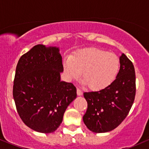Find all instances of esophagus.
Here are the masks:
<instances>
[{
  "mask_svg": "<svg viewBox=\"0 0 149 149\" xmlns=\"http://www.w3.org/2000/svg\"><path fill=\"white\" fill-rule=\"evenodd\" d=\"M77 95H78V96H81V95H83V92H82L79 88H77Z\"/></svg>",
  "mask_w": 149,
  "mask_h": 149,
  "instance_id": "esophagus-1",
  "label": "esophagus"
}]
</instances>
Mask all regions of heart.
I'll return each mask as SVG.
<instances>
[{
  "mask_svg": "<svg viewBox=\"0 0 149 149\" xmlns=\"http://www.w3.org/2000/svg\"><path fill=\"white\" fill-rule=\"evenodd\" d=\"M66 79L73 80L80 76L83 84L94 91L108 88L116 79L120 69L117 55L104 49L89 47L75 52L63 63Z\"/></svg>",
  "mask_w": 149,
  "mask_h": 149,
  "instance_id": "b5f03b06",
  "label": "heart"
}]
</instances>
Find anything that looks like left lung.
Here are the masks:
<instances>
[{
  "label": "left lung",
  "mask_w": 149,
  "mask_h": 149,
  "mask_svg": "<svg viewBox=\"0 0 149 149\" xmlns=\"http://www.w3.org/2000/svg\"><path fill=\"white\" fill-rule=\"evenodd\" d=\"M116 80L107 88L84 92L88 109L83 122L96 133L111 131L119 125L130 110L136 93V78L132 62L123 53Z\"/></svg>",
  "instance_id": "1"
}]
</instances>
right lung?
Segmentation results:
<instances>
[{"instance_id":"obj_1","label":"right lung","mask_w":149,"mask_h":149,"mask_svg":"<svg viewBox=\"0 0 149 149\" xmlns=\"http://www.w3.org/2000/svg\"><path fill=\"white\" fill-rule=\"evenodd\" d=\"M59 49L37 45L20 57L16 68L13 98L26 125L41 133L53 132L62 122L68 106L76 98V88L61 81Z\"/></svg>"}]
</instances>
